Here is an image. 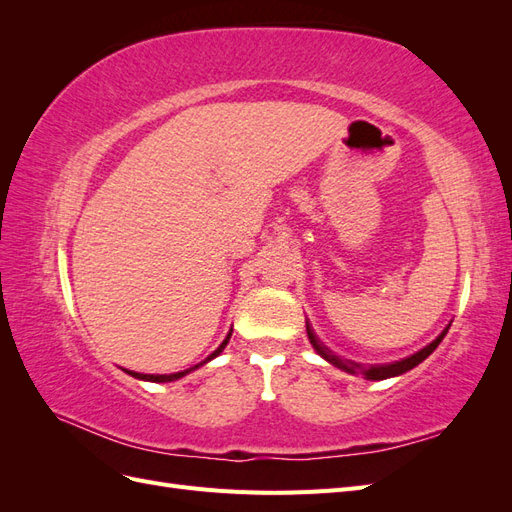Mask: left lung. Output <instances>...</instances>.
Masks as SVG:
<instances>
[{
	"mask_svg": "<svg viewBox=\"0 0 512 512\" xmlns=\"http://www.w3.org/2000/svg\"><path fill=\"white\" fill-rule=\"evenodd\" d=\"M448 329H451V324H448V327H446L436 339H433V342H431L429 346H425L423 350L414 352L412 356H406V359L395 361V363H384V365H369V367H363L361 363H354V361H348V359H342V356L333 354L327 346H324V344L320 342L318 335L314 333V329L309 327V322H307V337H309V342H312L314 350L322 356L324 361H329V363L335 365L337 369L346 371V374H352V376L363 374L367 380H386V378H395V376L406 374V371H410V369L416 367L418 363H423V361L427 359V356L440 346V342L444 339V335L448 333Z\"/></svg>",
	"mask_w": 512,
	"mask_h": 512,
	"instance_id": "8db88e82",
	"label": "left lung"
}]
</instances>
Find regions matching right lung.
<instances>
[{
    "label": "right lung",
    "mask_w": 512,
    "mask_h": 512,
    "mask_svg": "<svg viewBox=\"0 0 512 512\" xmlns=\"http://www.w3.org/2000/svg\"><path fill=\"white\" fill-rule=\"evenodd\" d=\"M230 335H232V329L228 331V335H226V339L224 342L220 344V348L218 350H213L207 359L203 361V363H198V365H194V367H190V369H183V371H177V374H162V376H153V374H136V371H128V374L132 376V378H138V380H147V382H173V380H179V378H183L185 374H190V371H194V369H198L200 365H205V363H209L211 359H215V356H218L224 348H226V344H228V339H230Z\"/></svg>",
    "instance_id": "add662e5"
}]
</instances>
